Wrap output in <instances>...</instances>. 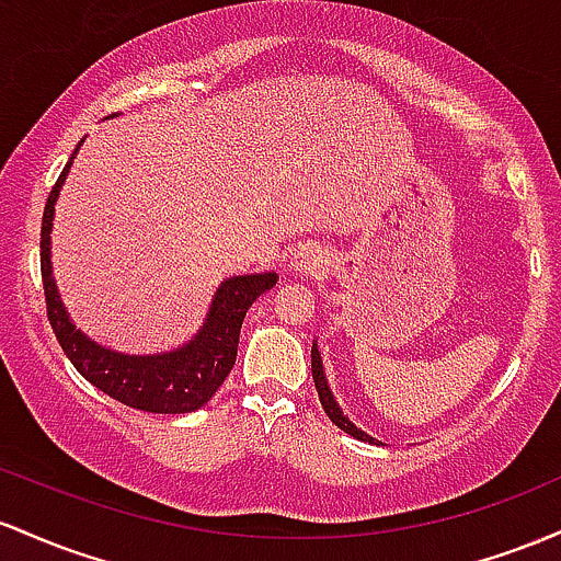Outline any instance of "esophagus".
I'll use <instances>...</instances> for the list:
<instances>
[{"instance_id": "1", "label": "esophagus", "mask_w": 561, "mask_h": 561, "mask_svg": "<svg viewBox=\"0 0 561 561\" xmlns=\"http://www.w3.org/2000/svg\"><path fill=\"white\" fill-rule=\"evenodd\" d=\"M323 251L318 247H301L299 251H294V260H291V267L294 273L299 275H314L323 270Z\"/></svg>"}]
</instances>
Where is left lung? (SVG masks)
Segmentation results:
<instances>
[{"label":"left lung","mask_w":561,"mask_h":561,"mask_svg":"<svg viewBox=\"0 0 561 561\" xmlns=\"http://www.w3.org/2000/svg\"><path fill=\"white\" fill-rule=\"evenodd\" d=\"M312 379H314V389H318V398H320V405H323L325 416H329L333 424L339 426V430H344L347 434H352V437L363 439V443H376V439L370 437V434H365L363 430H357V426L352 424L347 416H344L342 408H339V402L333 400L329 381H325V370H323V360H320L318 344H312Z\"/></svg>","instance_id":"obj_1"}]
</instances>
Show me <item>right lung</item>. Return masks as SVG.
<instances>
[{"instance_id":"1","label":"right lung","mask_w":561,"mask_h":561,"mask_svg":"<svg viewBox=\"0 0 561 561\" xmlns=\"http://www.w3.org/2000/svg\"><path fill=\"white\" fill-rule=\"evenodd\" d=\"M77 150L49 191L42 217V283L49 325H53L55 336H58L60 347L73 363V368L108 398L148 413L198 411L222 387V381L228 379L232 365H236L238 336H241L247 310L254 305L256 297H262L278 283V275H232V278L222 280V286L214 294L209 312H206V323L201 325V331L191 342L174 352L122 355V352H113L87 339L84 333L77 331L66 307H62L53 278V262H49L55 201H58L62 182L68 178L71 161L77 159Z\"/></svg>"}]
</instances>
